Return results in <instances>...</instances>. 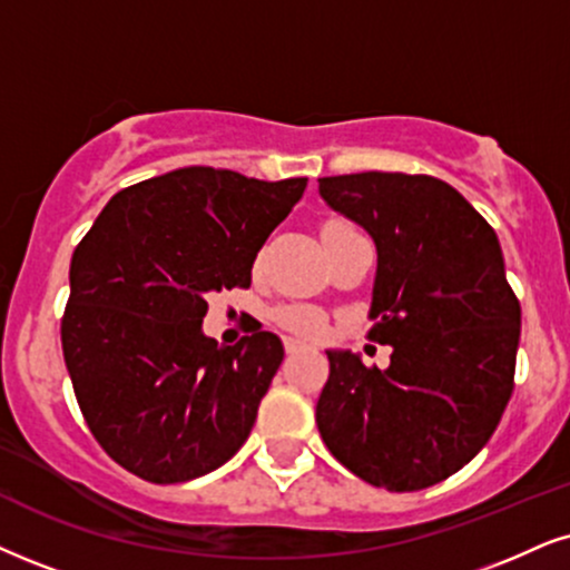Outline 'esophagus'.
Returning <instances> with one entry per match:
<instances>
[{"instance_id": "34e87169", "label": "esophagus", "mask_w": 570, "mask_h": 570, "mask_svg": "<svg viewBox=\"0 0 570 570\" xmlns=\"http://www.w3.org/2000/svg\"><path fill=\"white\" fill-rule=\"evenodd\" d=\"M301 351H306V346L301 341H293V338L285 341V354L287 356H296V354H301Z\"/></svg>"}]
</instances>
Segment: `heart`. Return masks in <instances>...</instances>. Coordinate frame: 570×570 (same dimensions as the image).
I'll return each mask as SVG.
<instances>
[{
    "instance_id": "b5f03b06",
    "label": "heart",
    "mask_w": 570,
    "mask_h": 570,
    "mask_svg": "<svg viewBox=\"0 0 570 570\" xmlns=\"http://www.w3.org/2000/svg\"><path fill=\"white\" fill-rule=\"evenodd\" d=\"M351 229V224L346 219H327L322 224L320 235H333V232H343ZM274 320H277L279 327H285L287 333L301 335V338H322L327 330V320L325 314L320 312L317 306L308 304H291V306H279L274 312Z\"/></svg>"
}]
</instances>
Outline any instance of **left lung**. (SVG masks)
<instances>
[{"mask_svg":"<svg viewBox=\"0 0 570 570\" xmlns=\"http://www.w3.org/2000/svg\"><path fill=\"white\" fill-rule=\"evenodd\" d=\"M320 195L377 245L367 338L393 348L389 370L330 351L320 435L372 487L428 489L487 446L515 389L521 304L500 240L428 174L322 177Z\"/></svg>","mask_w":570,"mask_h":570,"instance_id":"8db88e82","label":"left lung"}]
</instances>
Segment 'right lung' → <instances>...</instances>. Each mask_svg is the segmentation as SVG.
<instances>
[{
  "instance_id": "right-lung-1",
  "label": "right lung",
  "mask_w": 570,
  "mask_h": 570,
  "mask_svg": "<svg viewBox=\"0 0 570 570\" xmlns=\"http://www.w3.org/2000/svg\"><path fill=\"white\" fill-rule=\"evenodd\" d=\"M306 181L179 168L116 193L76 245L62 356L91 435L124 470L181 483L245 444L283 343L256 325L219 346L200 322L210 293L250 287Z\"/></svg>"
}]
</instances>
